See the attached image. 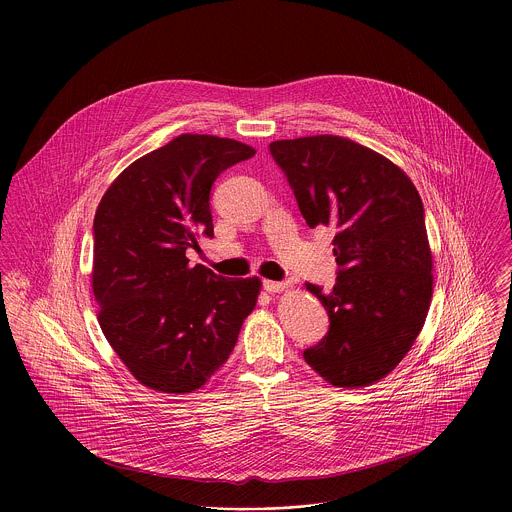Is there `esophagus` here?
<instances>
[{"mask_svg": "<svg viewBox=\"0 0 512 512\" xmlns=\"http://www.w3.org/2000/svg\"><path fill=\"white\" fill-rule=\"evenodd\" d=\"M262 286H264V290H266V292L270 293L284 292V290L288 288V284H286V282H272V280H264V284H262Z\"/></svg>", "mask_w": 512, "mask_h": 512, "instance_id": "1", "label": "esophagus"}]
</instances>
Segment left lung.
Here are the masks:
<instances>
[{
    "instance_id": "8db88e82",
    "label": "left lung",
    "mask_w": 512,
    "mask_h": 512,
    "mask_svg": "<svg viewBox=\"0 0 512 512\" xmlns=\"http://www.w3.org/2000/svg\"><path fill=\"white\" fill-rule=\"evenodd\" d=\"M270 153L309 228L335 230L333 290L305 284L327 309L329 331L303 359L333 386H368L404 359L430 309L422 199L400 167L349 138L278 140Z\"/></svg>"
}]
</instances>
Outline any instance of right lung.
Masks as SVG:
<instances>
[{
    "mask_svg": "<svg viewBox=\"0 0 512 512\" xmlns=\"http://www.w3.org/2000/svg\"><path fill=\"white\" fill-rule=\"evenodd\" d=\"M236 140L181 134L128 165L94 217L92 292L98 323L147 388L185 394L230 357L258 278H222L185 252L213 236L211 189L254 155Z\"/></svg>",
    "mask_w": 512,
    "mask_h": 512,
    "instance_id": "right-lung-1",
    "label": "right lung"
}]
</instances>
